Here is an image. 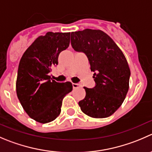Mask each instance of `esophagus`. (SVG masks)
<instances>
[{"mask_svg": "<svg viewBox=\"0 0 152 152\" xmlns=\"http://www.w3.org/2000/svg\"><path fill=\"white\" fill-rule=\"evenodd\" d=\"M72 85H73V89H76V88H79L81 87L80 84H78V83H72Z\"/></svg>", "mask_w": 152, "mask_h": 152, "instance_id": "obj_1", "label": "esophagus"}]
</instances>
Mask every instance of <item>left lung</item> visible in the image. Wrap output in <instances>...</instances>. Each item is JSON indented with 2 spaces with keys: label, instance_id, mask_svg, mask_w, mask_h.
<instances>
[{
  "label": "left lung",
  "instance_id": "left-lung-1",
  "mask_svg": "<svg viewBox=\"0 0 152 152\" xmlns=\"http://www.w3.org/2000/svg\"><path fill=\"white\" fill-rule=\"evenodd\" d=\"M70 39L73 50L88 57L94 73L95 86L84 87L86 96L79 102L81 110L94 118H106L121 106L129 91L131 72L127 60L113 39L101 30L73 32Z\"/></svg>",
  "mask_w": 152,
  "mask_h": 152
}]
</instances>
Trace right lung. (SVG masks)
Listing matches in <instances>:
<instances>
[{
	"mask_svg": "<svg viewBox=\"0 0 152 152\" xmlns=\"http://www.w3.org/2000/svg\"><path fill=\"white\" fill-rule=\"evenodd\" d=\"M70 36V32H47L35 39L20 58L18 98L28 115L39 123L55 120L61 113L63 98L73 89L70 82H57L49 76L58 64L60 53L69 47Z\"/></svg>",
	"mask_w": 152,
	"mask_h": 152,
	"instance_id": "right-lung-1",
	"label": "right lung"
}]
</instances>
